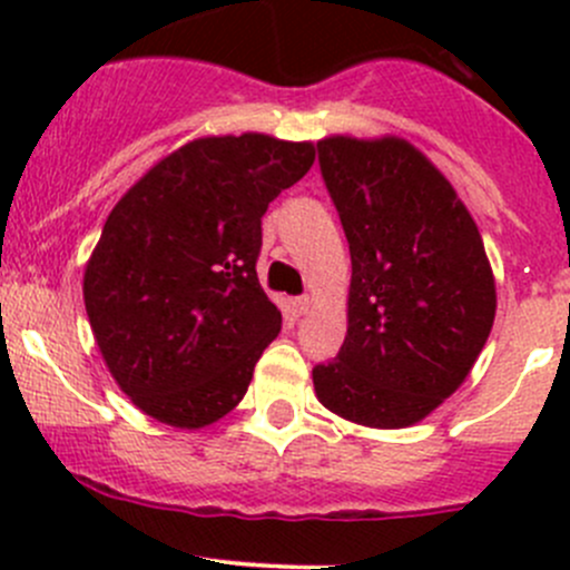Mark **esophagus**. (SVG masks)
Listing matches in <instances>:
<instances>
[{"instance_id":"1","label":"esophagus","mask_w":570,"mask_h":570,"mask_svg":"<svg viewBox=\"0 0 570 570\" xmlns=\"http://www.w3.org/2000/svg\"><path fill=\"white\" fill-rule=\"evenodd\" d=\"M292 308H295V314H308V308H312V297L308 295H301V297H295V301H292Z\"/></svg>"}]
</instances>
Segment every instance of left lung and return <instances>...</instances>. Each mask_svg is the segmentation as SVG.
<instances>
[{
  "label": "left lung",
  "instance_id": "obj_1",
  "mask_svg": "<svg viewBox=\"0 0 570 570\" xmlns=\"http://www.w3.org/2000/svg\"><path fill=\"white\" fill-rule=\"evenodd\" d=\"M320 174L350 245L347 336L314 366L327 411L407 428L465 381L497 314L482 237L428 157L405 140L327 137Z\"/></svg>",
  "mask_w": 570,
  "mask_h": 570
}]
</instances>
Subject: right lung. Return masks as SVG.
Instances as JSON below:
<instances>
[{
    "mask_svg": "<svg viewBox=\"0 0 570 570\" xmlns=\"http://www.w3.org/2000/svg\"><path fill=\"white\" fill-rule=\"evenodd\" d=\"M312 163V142L204 137L109 212L85 269V308L109 372L148 416L195 430L248 392L281 331L256 275L262 217Z\"/></svg>",
    "mask_w": 570,
    "mask_h": 570,
    "instance_id": "add662e5",
    "label": "right lung"
}]
</instances>
